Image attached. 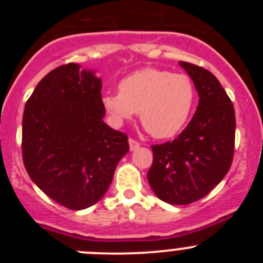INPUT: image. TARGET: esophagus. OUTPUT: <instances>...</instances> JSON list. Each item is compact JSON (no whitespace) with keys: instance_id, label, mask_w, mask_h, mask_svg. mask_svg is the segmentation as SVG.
<instances>
[{"instance_id":"esophagus-1","label":"esophagus","mask_w":263,"mask_h":263,"mask_svg":"<svg viewBox=\"0 0 263 263\" xmlns=\"http://www.w3.org/2000/svg\"><path fill=\"white\" fill-rule=\"evenodd\" d=\"M129 146H130V150H132V152H134V150H137V148L139 147V143L137 142L136 139L130 138L129 139Z\"/></svg>"}]
</instances>
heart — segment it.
Returning <instances> with one entry per match:
<instances>
[{"label":"heart","mask_w":263,"mask_h":263,"mask_svg":"<svg viewBox=\"0 0 263 263\" xmlns=\"http://www.w3.org/2000/svg\"><path fill=\"white\" fill-rule=\"evenodd\" d=\"M120 92H106L101 104L115 122L139 111L141 122L155 138H170L184 127L195 105V85L187 75L166 69L142 68L118 84Z\"/></svg>","instance_id":"heart-1"}]
</instances>
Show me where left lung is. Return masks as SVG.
Segmentation results:
<instances>
[{"label": "left lung", "instance_id": "obj_1", "mask_svg": "<svg viewBox=\"0 0 263 263\" xmlns=\"http://www.w3.org/2000/svg\"><path fill=\"white\" fill-rule=\"evenodd\" d=\"M194 81L199 104L173 142L154 145L148 184L160 200L185 205L210 194L231 168L236 117L231 99L208 69L179 62Z\"/></svg>", "mask_w": 263, "mask_h": 263}]
</instances>
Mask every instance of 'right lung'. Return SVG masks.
I'll return each instance as SVG.
<instances>
[{"label": "right lung", "instance_id": "1", "mask_svg": "<svg viewBox=\"0 0 263 263\" xmlns=\"http://www.w3.org/2000/svg\"><path fill=\"white\" fill-rule=\"evenodd\" d=\"M101 79L76 63L48 72L27 100L22 121L23 163L53 201L73 211L108 191L127 136L104 122Z\"/></svg>", "mask_w": 263, "mask_h": 263}]
</instances>
